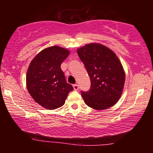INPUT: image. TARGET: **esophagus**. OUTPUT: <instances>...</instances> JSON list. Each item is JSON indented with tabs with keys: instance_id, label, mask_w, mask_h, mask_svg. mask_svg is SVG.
Segmentation results:
<instances>
[{
	"instance_id": "obj_1",
	"label": "esophagus",
	"mask_w": 153,
	"mask_h": 153,
	"mask_svg": "<svg viewBox=\"0 0 153 153\" xmlns=\"http://www.w3.org/2000/svg\"><path fill=\"white\" fill-rule=\"evenodd\" d=\"M73 88H74V89L75 90V91H78L79 88V86L78 84H74L73 85Z\"/></svg>"
}]
</instances>
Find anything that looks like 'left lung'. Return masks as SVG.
Wrapping results in <instances>:
<instances>
[{
  "instance_id": "8db88e82",
  "label": "left lung",
  "mask_w": 153,
  "mask_h": 153,
  "mask_svg": "<svg viewBox=\"0 0 153 153\" xmlns=\"http://www.w3.org/2000/svg\"><path fill=\"white\" fill-rule=\"evenodd\" d=\"M91 79V88L81 91L85 103L96 110L114 106L120 99L124 87L125 74L118 56L105 46L97 43L77 49Z\"/></svg>"
}]
</instances>
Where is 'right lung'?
I'll use <instances>...</instances> for the list:
<instances>
[{
	"label": "right lung",
	"instance_id": "add662e5",
	"mask_svg": "<svg viewBox=\"0 0 153 153\" xmlns=\"http://www.w3.org/2000/svg\"><path fill=\"white\" fill-rule=\"evenodd\" d=\"M69 54L68 49L53 46L39 52L30 62L26 74L27 89L44 108L56 109L62 106L73 90L60 68Z\"/></svg>",
	"mask_w": 153,
	"mask_h": 153
}]
</instances>
